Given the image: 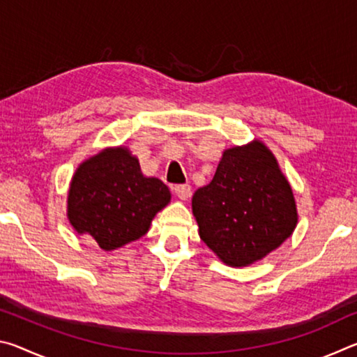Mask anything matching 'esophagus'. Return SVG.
Listing matches in <instances>:
<instances>
[{
	"mask_svg": "<svg viewBox=\"0 0 357 357\" xmlns=\"http://www.w3.org/2000/svg\"><path fill=\"white\" fill-rule=\"evenodd\" d=\"M174 193H176V197L179 200H187V198L190 197V185L189 184H178L174 185Z\"/></svg>",
	"mask_w": 357,
	"mask_h": 357,
	"instance_id": "34e87169",
	"label": "esophagus"
}]
</instances>
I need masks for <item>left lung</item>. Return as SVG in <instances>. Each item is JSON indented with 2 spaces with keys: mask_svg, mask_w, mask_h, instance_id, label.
Listing matches in <instances>:
<instances>
[{
  "mask_svg": "<svg viewBox=\"0 0 357 357\" xmlns=\"http://www.w3.org/2000/svg\"><path fill=\"white\" fill-rule=\"evenodd\" d=\"M203 243L229 266H247L294 231V197L261 142L227 149L213 181L192 198Z\"/></svg>",
  "mask_w": 357,
  "mask_h": 357,
  "instance_id": "obj_1",
  "label": "left lung"
}]
</instances>
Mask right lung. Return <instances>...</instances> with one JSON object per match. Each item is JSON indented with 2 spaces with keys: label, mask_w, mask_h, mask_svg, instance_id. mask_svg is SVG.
Instances as JSON below:
<instances>
[{
  "label": "right lung",
  "mask_w": 357,
  "mask_h": 357,
  "mask_svg": "<svg viewBox=\"0 0 357 357\" xmlns=\"http://www.w3.org/2000/svg\"><path fill=\"white\" fill-rule=\"evenodd\" d=\"M170 197L160 179L143 176L138 159L128 149H104L77 168L68 217L78 233L108 252L146 234Z\"/></svg>",
  "instance_id": "add662e5"
}]
</instances>
